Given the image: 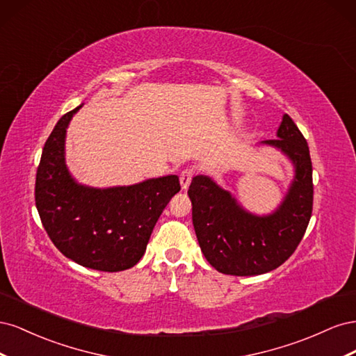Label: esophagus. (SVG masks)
I'll return each mask as SVG.
<instances>
[{"instance_id":"34e87169","label":"esophagus","mask_w":356,"mask_h":356,"mask_svg":"<svg viewBox=\"0 0 356 356\" xmlns=\"http://www.w3.org/2000/svg\"><path fill=\"white\" fill-rule=\"evenodd\" d=\"M193 177H195V170H193V169H184V170L181 172L179 181H181V187H182V190H187V188H188V186H190V182H191Z\"/></svg>"}]
</instances>
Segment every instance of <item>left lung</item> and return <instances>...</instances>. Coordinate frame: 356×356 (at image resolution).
Here are the masks:
<instances>
[{
    "mask_svg": "<svg viewBox=\"0 0 356 356\" xmlns=\"http://www.w3.org/2000/svg\"><path fill=\"white\" fill-rule=\"evenodd\" d=\"M268 144L281 149L296 168V177L284 202L258 217L245 211L229 191L197 175L188 197L193 225L200 250L209 264L224 275H263L284 264L303 239L314 208V181L309 145L288 114Z\"/></svg>",
    "mask_w": 356,
    "mask_h": 356,
    "instance_id": "obj_1",
    "label": "left lung"
}]
</instances>
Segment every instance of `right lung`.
<instances>
[{
	"mask_svg": "<svg viewBox=\"0 0 356 356\" xmlns=\"http://www.w3.org/2000/svg\"><path fill=\"white\" fill-rule=\"evenodd\" d=\"M81 105L59 118L42 148L35 204L50 241L70 260L101 272H122L141 260L169 200L177 175L135 186L92 188L77 184L65 165V134Z\"/></svg>",
	"mask_w": 356,
	"mask_h": 356,
	"instance_id": "obj_1",
	"label": "right lung"
}]
</instances>
